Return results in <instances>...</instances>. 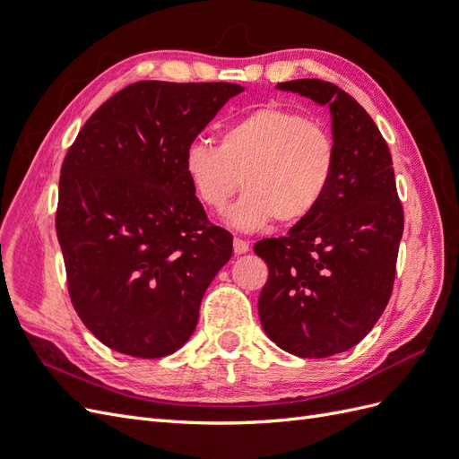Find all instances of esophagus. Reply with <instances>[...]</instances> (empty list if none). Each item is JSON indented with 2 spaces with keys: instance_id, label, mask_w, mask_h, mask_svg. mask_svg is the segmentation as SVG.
<instances>
[{
  "instance_id": "1",
  "label": "esophagus",
  "mask_w": 459,
  "mask_h": 459,
  "mask_svg": "<svg viewBox=\"0 0 459 459\" xmlns=\"http://www.w3.org/2000/svg\"><path fill=\"white\" fill-rule=\"evenodd\" d=\"M248 248H251V245H248L247 241L233 239V253L235 255H245V253H248Z\"/></svg>"
}]
</instances>
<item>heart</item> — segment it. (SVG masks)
<instances>
[{"mask_svg": "<svg viewBox=\"0 0 459 459\" xmlns=\"http://www.w3.org/2000/svg\"><path fill=\"white\" fill-rule=\"evenodd\" d=\"M335 143L329 130L295 110L262 107L221 128L218 145L193 143L184 170L193 193L212 212H228V224L258 231L273 218L285 226L307 220L329 189Z\"/></svg>", "mask_w": 459, "mask_h": 459, "instance_id": "1", "label": "heart"}]
</instances>
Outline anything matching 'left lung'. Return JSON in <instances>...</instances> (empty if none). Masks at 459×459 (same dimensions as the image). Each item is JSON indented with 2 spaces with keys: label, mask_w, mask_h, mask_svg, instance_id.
<instances>
[{
  "label": "left lung",
  "mask_w": 459,
  "mask_h": 459,
  "mask_svg": "<svg viewBox=\"0 0 459 459\" xmlns=\"http://www.w3.org/2000/svg\"><path fill=\"white\" fill-rule=\"evenodd\" d=\"M275 88L329 108L335 169L307 220L285 238L255 245L270 268L258 316L285 352L327 358L352 349L381 317L393 293L404 212L391 151L362 105L324 80Z\"/></svg>",
  "instance_id": "8db88e82"
}]
</instances>
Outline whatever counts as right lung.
<instances>
[{
    "instance_id": "right-lung-1",
    "label": "right lung",
    "mask_w": 459,
    "mask_h": 459,
    "mask_svg": "<svg viewBox=\"0 0 459 459\" xmlns=\"http://www.w3.org/2000/svg\"><path fill=\"white\" fill-rule=\"evenodd\" d=\"M241 91L226 82H135L68 149L55 228L74 310L108 349L162 358L195 331L233 238L206 220L184 157Z\"/></svg>"
}]
</instances>
